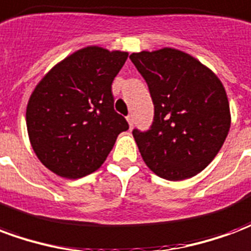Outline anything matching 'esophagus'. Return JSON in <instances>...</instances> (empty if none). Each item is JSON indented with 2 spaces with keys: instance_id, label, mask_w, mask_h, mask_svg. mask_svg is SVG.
Returning a JSON list of instances; mask_svg holds the SVG:
<instances>
[{
  "instance_id": "esophagus-1",
  "label": "esophagus",
  "mask_w": 251,
  "mask_h": 251,
  "mask_svg": "<svg viewBox=\"0 0 251 251\" xmlns=\"http://www.w3.org/2000/svg\"><path fill=\"white\" fill-rule=\"evenodd\" d=\"M126 120H127V124H129V126H130V127H133V124H134L133 115H127V117H126Z\"/></svg>"
}]
</instances>
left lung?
Masks as SVG:
<instances>
[{
	"label": "left lung",
	"mask_w": 251,
	"mask_h": 251,
	"mask_svg": "<svg viewBox=\"0 0 251 251\" xmlns=\"http://www.w3.org/2000/svg\"><path fill=\"white\" fill-rule=\"evenodd\" d=\"M130 60L154 104L151 129L133 130L144 161L163 179L194 177L215 158L230 130L226 90L208 67L175 48L131 53Z\"/></svg>",
	"instance_id": "obj_1"
}]
</instances>
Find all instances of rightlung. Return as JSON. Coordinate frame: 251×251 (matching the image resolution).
I'll return each instance as SVG.
<instances>
[{
	"label": "right lung",
	"mask_w": 251,
	"mask_h": 251,
	"mask_svg": "<svg viewBox=\"0 0 251 251\" xmlns=\"http://www.w3.org/2000/svg\"><path fill=\"white\" fill-rule=\"evenodd\" d=\"M127 52L90 46L68 55L37 83L26 106L30 145L41 164L66 179L100 168L120 133L111 83Z\"/></svg>",
	"instance_id": "add662e5"
}]
</instances>
